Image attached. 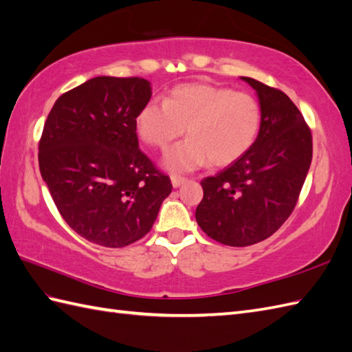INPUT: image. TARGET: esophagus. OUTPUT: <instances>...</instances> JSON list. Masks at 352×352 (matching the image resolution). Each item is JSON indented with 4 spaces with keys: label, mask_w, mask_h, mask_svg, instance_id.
<instances>
[{
    "label": "esophagus",
    "mask_w": 352,
    "mask_h": 352,
    "mask_svg": "<svg viewBox=\"0 0 352 352\" xmlns=\"http://www.w3.org/2000/svg\"><path fill=\"white\" fill-rule=\"evenodd\" d=\"M170 182H173L174 187H179L182 184H184L187 182L186 177H179V175H173L170 177Z\"/></svg>",
    "instance_id": "34e87169"
}]
</instances>
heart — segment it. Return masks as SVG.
<instances>
[{
	"mask_svg": "<svg viewBox=\"0 0 352 352\" xmlns=\"http://www.w3.org/2000/svg\"><path fill=\"white\" fill-rule=\"evenodd\" d=\"M263 111L248 92L208 83L182 85L165 102L151 101L141 108L137 131L147 146L165 151L184 133L188 138L168 153L165 165L174 173L204 166H226L253 147Z\"/></svg>",
	"mask_w": 352,
	"mask_h": 352,
	"instance_id": "heart-1",
	"label": "heart"
}]
</instances>
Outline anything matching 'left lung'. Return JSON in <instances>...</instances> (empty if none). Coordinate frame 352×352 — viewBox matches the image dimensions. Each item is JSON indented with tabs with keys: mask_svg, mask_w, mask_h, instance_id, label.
<instances>
[{
	"mask_svg": "<svg viewBox=\"0 0 352 352\" xmlns=\"http://www.w3.org/2000/svg\"><path fill=\"white\" fill-rule=\"evenodd\" d=\"M262 105L260 133L244 156L204 178L196 221L211 239L229 247L265 241L290 217L312 160V133L283 90L242 77Z\"/></svg>",
	"mask_w": 352,
	"mask_h": 352,
	"instance_id": "left-lung-1",
	"label": "left lung"
}]
</instances>
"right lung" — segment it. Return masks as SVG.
<instances>
[{"label": "right lung", "mask_w": 352, "mask_h": 352, "mask_svg": "<svg viewBox=\"0 0 352 352\" xmlns=\"http://www.w3.org/2000/svg\"><path fill=\"white\" fill-rule=\"evenodd\" d=\"M151 98L141 77H95L62 94L38 142L40 173L62 219L94 244L144 238L173 184L144 155L137 117Z\"/></svg>", "instance_id": "add662e5"}]
</instances>
